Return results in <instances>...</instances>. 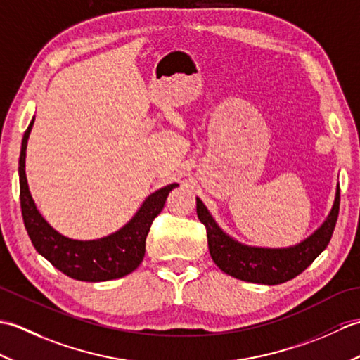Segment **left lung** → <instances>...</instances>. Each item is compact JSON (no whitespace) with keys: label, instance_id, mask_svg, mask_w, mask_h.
Listing matches in <instances>:
<instances>
[{"label":"left lung","instance_id":"left-lung-1","mask_svg":"<svg viewBox=\"0 0 360 360\" xmlns=\"http://www.w3.org/2000/svg\"><path fill=\"white\" fill-rule=\"evenodd\" d=\"M340 187L335 190V200L330 215L307 240L290 248L269 249L241 244L226 232L212 218L207 207L196 198V213L207 231L210 257L227 275L259 285H280L302 274L322 254L330 243L339 217Z\"/></svg>","mask_w":360,"mask_h":360}]
</instances>
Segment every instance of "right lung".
<instances>
[{"label": "right lung", "mask_w": 360, "mask_h": 360, "mask_svg": "<svg viewBox=\"0 0 360 360\" xmlns=\"http://www.w3.org/2000/svg\"><path fill=\"white\" fill-rule=\"evenodd\" d=\"M30 122L22 136L20 153V202L22 221L30 241L40 255L65 275L82 281H106L125 277L142 263L145 240L150 227L164 209L168 193L178 184H170L151 193L128 223L108 236L98 240L79 241L58 233L52 229L30 196L26 179V148L32 129Z\"/></svg>", "instance_id": "right-lung-1"}]
</instances>
